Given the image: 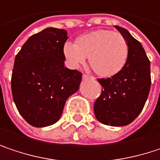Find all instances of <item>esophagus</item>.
Here are the masks:
<instances>
[{
	"label": "esophagus",
	"instance_id": "obj_1",
	"mask_svg": "<svg viewBox=\"0 0 160 160\" xmlns=\"http://www.w3.org/2000/svg\"><path fill=\"white\" fill-rule=\"evenodd\" d=\"M82 78H83V80H94V78L93 77H92V76H88V75H83L82 76Z\"/></svg>",
	"mask_w": 160,
	"mask_h": 160
}]
</instances>
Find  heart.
<instances>
[{"mask_svg": "<svg viewBox=\"0 0 160 160\" xmlns=\"http://www.w3.org/2000/svg\"><path fill=\"white\" fill-rule=\"evenodd\" d=\"M63 51L72 68H78L89 57L93 71L101 77L108 78L123 68L128 58L129 46L120 33L100 29L79 37L77 44L66 42Z\"/></svg>", "mask_w": 160, "mask_h": 160, "instance_id": "obj_1", "label": "heart"}]
</instances>
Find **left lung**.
<instances>
[{
	"label": "left lung",
	"mask_w": 160,
	"mask_h": 160,
	"mask_svg": "<svg viewBox=\"0 0 160 160\" xmlns=\"http://www.w3.org/2000/svg\"><path fill=\"white\" fill-rule=\"evenodd\" d=\"M115 28L128 42V58L118 73L97 80L103 90L93 110L101 123L119 127L130 124L142 112L149 94L151 77L150 61L142 44L127 29Z\"/></svg>",
	"instance_id": "left-lung-1"
}]
</instances>
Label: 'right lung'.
<instances>
[{
    "instance_id": "add662e5",
    "label": "right lung",
    "mask_w": 160,
    "mask_h": 160,
    "mask_svg": "<svg viewBox=\"0 0 160 160\" xmlns=\"http://www.w3.org/2000/svg\"><path fill=\"white\" fill-rule=\"evenodd\" d=\"M65 29L47 28L30 36L15 58L12 93L16 108L31 126L60 118L68 98L80 88L82 74L65 67Z\"/></svg>"
}]
</instances>
